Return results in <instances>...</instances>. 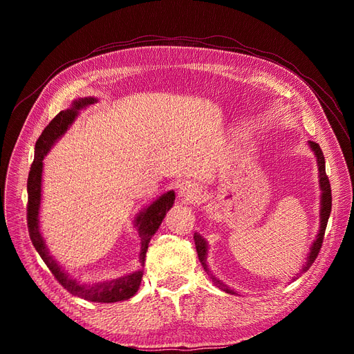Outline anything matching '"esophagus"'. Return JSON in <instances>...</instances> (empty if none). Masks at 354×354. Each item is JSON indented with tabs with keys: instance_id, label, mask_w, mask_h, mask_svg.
I'll use <instances>...</instances> for the list:
<instances>
[{
	"instance_id": "obj_1",
	"label": "esophagus",
	"mask_w": 354,
	"mask_h": 354,
	"mask_svg": "<svg viewBox=\"0 0 354 354\" xmlns=\"http://www.w3.org/2000/svg\"><path fill=\"white\" fill-rule=\"evenodd\" d=\"M179 198H182L183 201L187 202H194L196 199H199L201 195V188L199 185L195 182H183L179 185V189H178Z\"/></svg>"
}]
</instances>
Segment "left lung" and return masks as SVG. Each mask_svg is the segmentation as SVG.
Instances as JSON below:
<instances>
[{
    "instance_id": "obj_1",
    "label": "left lung",
    "mask_w": 354,
    "mask_h": 354,
    "mask_svg": "<svg viewBox=\"0 0 354 354\" xmlns=\"http://www.w3.org/2000/svg\"><path fill=\"white\" fill-rule=\"evenodd\" d=\"M311 151L314 152L315 158H317V165H319V178H320V189H322V209H320V230H319V234H317V238H315V241L311 245V250H310V254L307 257V261H306V266H303L300 274H297L295 278H299L303 272H306L311 264L315 261V258H317L319 252H320V248H322V244H323V238H324V232H326V227H327V221H328V216H330V212H331V188H330V180H328V176L326 175V162H324V155L322 152V149L319 146V143L315 142H308ZM194 239H195V245H196V252H198V257H199V261L203 267V270L207 271L208 275H211L212 278V283L221 288L224 290L225 292L228 294H236V291L231 290L228 286H225L224 283H221L218 278H215L211 272H209V268L207 266V254H208V244L205 238H202L199 234H195L194 235ZM294 280V278H292Z\"/></svg>"
}]
</instances>
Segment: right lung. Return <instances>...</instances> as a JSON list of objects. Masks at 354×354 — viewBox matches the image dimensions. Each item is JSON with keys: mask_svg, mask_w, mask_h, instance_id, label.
I'll return each instance as SVG.
<instances>
[{"mask_svg": "<svg viewBox=\"0 0 354 354\" xmlns=\"http://www.w3.org/2000/svg\"><path fill=\"white\" fill-rule=\"evenodd\" d=\"M97 100L95 97H84L74 100L71 103V107L67 110L60 111L43 130L41 136L35 143V156L34 162L30 167L28 180H27V192H28V205H27V225L31 243L37 252L40 254L41 259L48 267V270L53 272L54 278L57 280L70 294L82 297L84 300L95 301V303H116L129 300L130 297H133L140 286L143 271L139 270L136 272H132L129 275L116 278V280L100 283V284H80L77 280H74L67 272H64L57 261L50 255L44 239L40 232V224H39V214H40V203H41V176H43V159L48 153L54 142L60 139L66 130L71 126L74 119L77 118L79 110L96 103ZM175 201V192L169 191L159 196L156 201H153L151 205L145 208L135 219V227L138 228L139 236H140V254L139 261L140 266H145L146 251L151 243V238L155 235L158 228L160 227L162 221L174 205Z\"/></svg>", "mask_w": 354, "mask_h": 354, "instance_id": "right-lung-1", "label": "right lung"}]
</instances>
